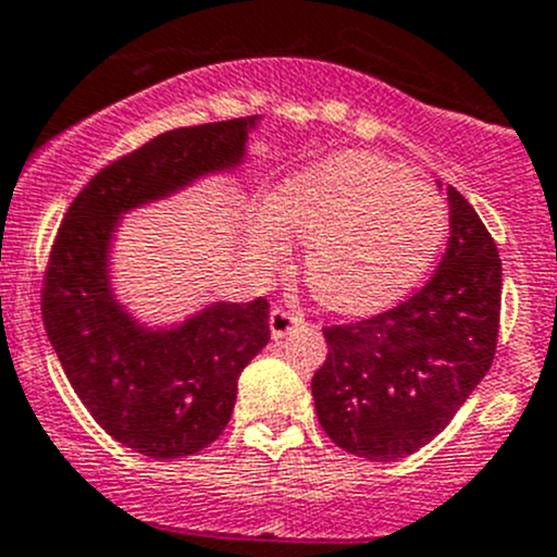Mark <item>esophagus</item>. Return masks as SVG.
I'll use <instances>...</instances> for the list:
<instances>
[{
    "instance_id": "esophagus-1",
    "label": "esophagus",
    "mask_w": 557,
    "mask_h": 557,
    "mask_svg": "<svg viewBox=\"0 0 557 557\" xmlns=\"http://www.w3.org/2000/svg\"><path fill=\"white\" fill-rule=\"evenodd\" d=\"M299 324H302V319L296 313H290V310L274 308L272 313H269V330H272L274 341H283V337L288 335V332H294Z\"/></svg>"
}]
</instances>
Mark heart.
<instances>
[{"label": "heart", "instance_id": "1", "mask_svg": "<svg viewBox=\"0 0 557 557\" xmlns=\"http://www.w3.org/2000/svg\"><path fill=\"white\" fill-rule=\"evenodd\" d=\"M448 206L396 164L343 150L288 175L252 211L249 238L263 255L285 233L308 244L305 283L341 315H373L407 299L448 242Z\"/></svg>", "mask_w": 557, "mask_h": 557}]
</instances>
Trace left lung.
I'll return each mask as SVG.
<instances>
[{
  "label": "left lung",
  "mask_w": 557,
  "mask_h": 557,
  "mask_svg": "<svg viewBox=\"0 0 557 557\" xmlns=\"http://www.w3.org/2000/svg\"><path fill=\"white\" fill-rule=\"evenodd\" d=\"M450 238L434 277L396 308L324 326L313 376L321 429L346 454L396 461L429 445L492 368L503 267L475 208L448 186Z\"/></svg>",
  "instance_id": "obj_1"
}]
</instances>
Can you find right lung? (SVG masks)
Instances as JSON below:
<instances>
[{"instance_id":"1","label":"right lung","mask_w":557,"mask_h":557,"mask_svg":"<svg viewBox=\"0 0 557 557\" xmlns=\"http://www.w3.org/2000/svg\"><path fill=\"white\" fill-rule=\"evenodd\" d=\"M258 114L159 134L92 175L65 211L44 277V324L96 423L150 459H181L225 431L238 376L269 343V302H214L173 326H145L117 302L109 249L121 216L231 173Z\"/></svg>"}]
</instances>
